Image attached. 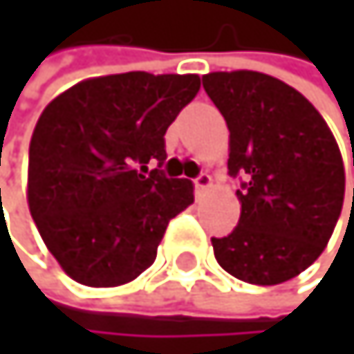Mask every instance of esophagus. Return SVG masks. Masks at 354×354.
Instances as JSON below:
<instances>
[{
  "instance_id": "obj_1",
  "label": "esophagus",
  "mask_w": 354,
  "mask_h": 354,
  "mask_svg": "<svg viewBox=\"0 0 354 354\" xmlns=\"http://www.w3.org/2000/svg\"><path fill=\"white\" fill-rule=\"evenodd\" d=\"M210 185H212V178H210L208 174H199V176H195V178H193V187H195V191H206Z\"/></svg>"
}]
</instances>
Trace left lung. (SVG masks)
<instances>
[{
	"label": "left lung",
	"instance_id": "left-lung-1",
	"mask_svg": "<svg viewBox=\"0 0 354 354\" xmlns=\"http://www.w3.org/2000/svg\"><path fill=\"white\" fill-rule=\"evenodd\" d=\"M201 80L229 129V176L240 178V221L212 238L216 261L250 284L291 280L317 261L342 212L335 138L317 108L278 78L242 70Z\"/></svg>",
	"mask_w": 354,
	"mask_h": 354
}]
</instances>
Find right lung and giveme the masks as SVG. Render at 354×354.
<instances>
[{
	"mask_svg": "<svg viewBox=\"0 0 354 354\" xmlns=\"http://www.w3.org/2000/svg\"><path fill=\"white\" fill-rule=\"evenodd\" d=\"M199 84L197 74L127 72L78 82L44 108L29 144L27 199L76 282L138 278L155 263L167 223L193 203V185L161 165L165 131Z\"/></svg>",
	"mask_w": 354,
	"mask_h": 354,
	"instance_id": "right-lung-1",
	"label": "right lung"
}]
</instances>
